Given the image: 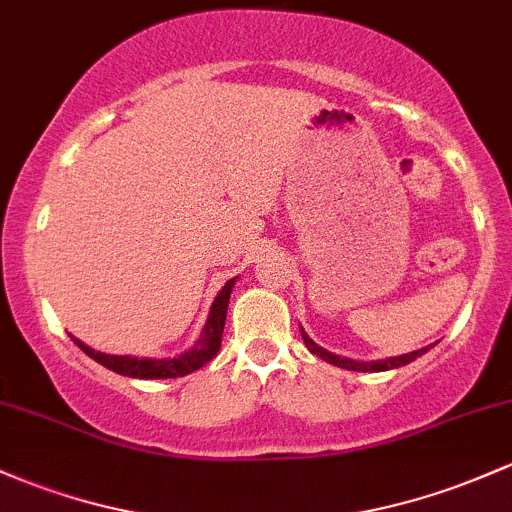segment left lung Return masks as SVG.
Returning <instances> with one entry per match:
<instances>
[{
  "mask_svg": "<svg viewBox=\"0 0 512 512\" xmlns=\"http://www.w3.org/2000/svg\"><path fill=\"white\" fill-rule=\"evenodd\" d=\"M301 338L306 342L308 350L313 352V355H318L320 359H325V362L335 364V367H342V369H350V372H386V369H396V367H403V364L413 362L415 357H420L423 352H428L430 347H423V350H415V352H408V355H401V357H389V359H376V362H355V359H342L338 355H333V352H325L323 347H318L316 342L308 338L306 333H303L301 328Z\"/></svg>",
  "mask_w": 512,
  "mask_h": 512,
  "instance_id": "left-lung-1",
  "label": "left lung"
}]
</instances>
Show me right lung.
<instances>
[{"mask_svg":"<svg viewBox=\"0 0 512 512\" xmlns=\"http://www.w3.org/2000/svg\"><path fill=\"white\" fill-rule=\"evenodd\" d=\"M235 279H228L226 286L218 291L216 301H213L209 320L204 325V333L192 350H187L184 355L172 357V359H138L128 355H104V352H94L92 347H87L77 338L75 345L80 347L84 355H89L94 362L104 364L111 372L123 374V376H136V379H177V376H187L196 372V369L204 367L209 359L216 357L218 347H221L223 338V325H226V313H228V299L230 291H233Z\"/></svg>","mask_w":512,"mask_h":512,"instance_id":"1","label":"right lung"}]
</instances>
